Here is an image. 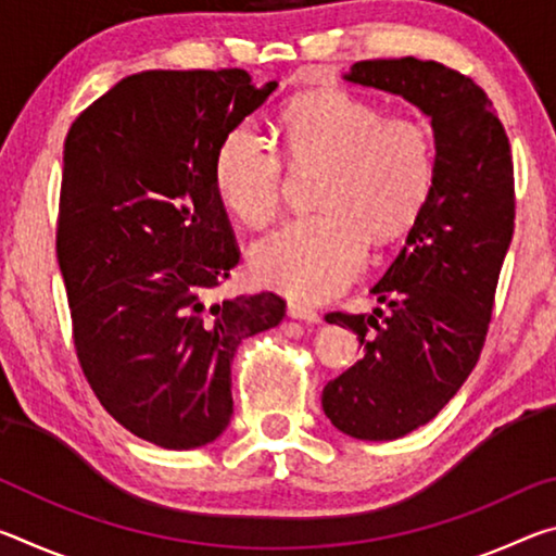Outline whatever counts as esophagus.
<instances>
[{"mask_svg":"<svg viewBox=\"0 0 556 556\" xmlns=\"http://www.w3.org/2000/svg\"><path fill=\"white\" fill-rule=\"evenodd\" d=\"M287 314L291 318H296V321H304V324H318V318H321L314 312V308H308L304 304H296V301H289Z\"/></svg>","mask_w":556,"mask_h":556,"instance_id":"34e87169","label":"esophagus"}]
</instances>
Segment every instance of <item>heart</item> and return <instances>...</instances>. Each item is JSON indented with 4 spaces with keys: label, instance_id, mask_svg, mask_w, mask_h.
I'll return each mask as SVG.
<instances>
[{
    "label": "heart",
    "instance_id": "heart-1",
    "mask_svg": "<svg viewBox=\"0 0 556 556\" xmlns=\"http://www.w3.org/2000/svg\"><path fill=\"white\" fill-rule=\"evenodd\" d=\"M279 127L291 164H324L316 193L321 213L257 240L250 269L260 285L318 301L363 267L368 235L392 240L425 211L437 178L434 135L417 117H382L372 102L343 90L289 102ZM213 181L225 208L262 228L279 211L285 166L257 129L240 125L215 152Z\"/></svg>",
    "mask_w": 556,
    "mask_h": 556
}]
</instances>
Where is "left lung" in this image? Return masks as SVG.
I'll list each match as a JSON object with an SVG mask.
<instances>
[{
    "label": "left lung",
    "mask_w": 556,
    "mask_h": 556,
    "mask_svg": "<svg viewBox=\"0 0 556 556\" xmlns=\"http://www.w3.org/2000/svg\"><path fill=\"white\" fill-rule=\"evenodd\" d=\"M343 80L412 102L437 147L425 211L370 289L384 308L326 316L365 351L324 388L326 417L353 439L390 441L434 419L476 368L515 228L513 156L493 102L446 65L361 61Z\"/></svg>",
    "instance_id": "8db88e82"
}]
</instances>
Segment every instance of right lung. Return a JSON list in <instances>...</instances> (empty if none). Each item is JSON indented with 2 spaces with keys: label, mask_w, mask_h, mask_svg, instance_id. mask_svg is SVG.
I'll return each mask as SVG.
<instances>
[{
  "label": "right lung",
  "mask_w": 556,
  "mask_h": 556,
  "mask_svg": "<svg viewBox=\"0 0 556 556\" xmlns=\"http://www.w3.org/2000/svg\"><path fill=\"white\" fill-rule=\"evenodd\" d=\"M275 90L240 68L144 71L65 137L55 252L75 351L102 407L162 448L223 434L238 345L285 316L271 291L211 301L240 262L215 152Z\"/></svg>",
  "instance_id": "add662e5"
}]
</instances>
